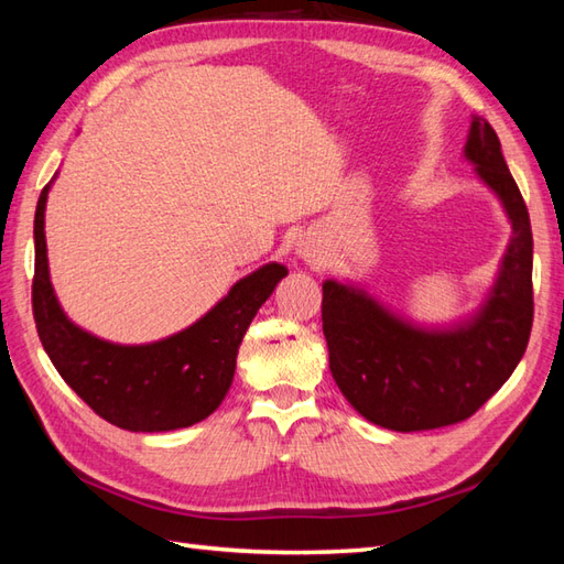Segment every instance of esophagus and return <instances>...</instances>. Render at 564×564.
<instances>
[{"mask_svg": "<svg viewBox=\"0 0 564 564\" xmlns=\"http://www.w3.org/2000/svg\"><path fill=\"white\" fill-rule=\"evenodd\" d=\"M295 254L307 263H322L325 261V249L319 247L317 239L313 237H301L295 245Z\"/></svg>", "mask_w": 564, "mask_h": 564, "instance_id": "obj_1", "label": "esophagus"}]
</instances>
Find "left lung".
Returning <instances> with one entry per match:
<instances>
[{
  "mask_svg": "<svg viewBox=\"0 0 564 564\" xmlns=\"http://www.w3.org/2000/svg\"><path fill=\"white\" fill-rule=\"evenodd\" d=\"M465 160L495 191L511 223L497 281L477 313L448 327L394 315L351 283H322L329 370L354 410L382 429L426 431L473 416L505 386L533 325V235L529 208L495 128L473 116Z\"/></svg>",
  "mask_w": 564,
  "mask_h": 564,
  "instance_id": "8db88e82",
  "label": "left lung"
}]
</instances>
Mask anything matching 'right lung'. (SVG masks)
Masks as SVG:
<instances>
[{
  "mask_svg": "<svg viewBox=\"0 0 564 564\" xmlns=\"http://www.w3.org/2000/svg\"><path fill=\"white\" fill-rule=\"evenodd\" d=\"M35 206L33 317L57 373L94 412L126 431H174L210 416L232 386L237 351L249 322L289 275L283 263H263L239 279L194 325L152 344H113L77 327L51 283L45 249V203Z\"/></svg>",
  "mask_w": 564,
  "mask_h": 564,
  "instance_id": "add662e5",
  "label": "right lung"
}]
</instances>
